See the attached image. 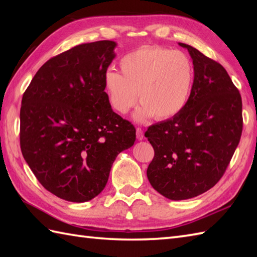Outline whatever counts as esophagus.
<instances>
[{
  "label": "esophagus",
  "mask_w": 257,
  "mask_h": 257,
  "mask_svg": "<svg viewBox=\"0 0 257 257\" xmlns=\"http://www.w3.org/2000/svg\"><path fill=\"white\" fill-rule=\"evenodd\" d=\"M136 136H137L138 140H143L144 139V132L141 128H137L136 129Z\"/></svg>",
  "instance_id": "34e87169"
}]
</instances>
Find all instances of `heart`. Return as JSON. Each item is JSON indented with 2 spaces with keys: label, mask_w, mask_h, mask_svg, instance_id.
Returning a JSON list of instances; mask_svg holds the SVG:
<instances>
[{
  "label": "heart",
  "mask_w": 257,
  "mask_h": 257,
  "mask_svg": "<svg viewBox=\"0 0 257 257\" xmlns=\"http://www.w3.org/2000/svg\"><path fill=\"white\" fill-rule=\"evenodd\" d=\"M121 74L108 69L105 87L109 101L119 113H127L138 98L137 121L178 116L187 106L194 83V67L182 52L162 46H143L120 59ZM139 95H137V92Z\"/></svg>",
  "instance_id": "heart-1"
}]
</instances>
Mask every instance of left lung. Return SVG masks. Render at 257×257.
I'll return each instance as SVG.
<instances>
[{"instance_id":"1","label":"left lung","mask_w":257,"mask_h":257,"mask_svg":"<svg viewBox=\"0 0 257 257\" xmlns=\"http://www.w3.org/2000/svg\"><path fill=\"white\" fill-rule=\"evenodd\" d=\"M179 45L193 62L190 99L178 116L145 134L155 150L147 177L152 188L174 201L194 198L219 182L243 129L242 98L225 68L192 46Z\"/></svg>"}]
</instances>
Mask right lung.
<instances>
[{
	"mask_svg": "<svg viewBox=\"0 0 257 257\" xmlns=\"http://www.w3.org/2000/svg\"><path fill=\"white\" fill-rule=\"evenodd\" d=\"M116 46L86 43L48 59L22 98V155L43 187L63 200L94 199L116 157L135 144L134 124L112 110L105 91Z\"/></svg>",
	"mask_w": 257,
	"mask_h": 257,
	"instance_id": "right-lung-1",
	"label": "right lung"
}]
</instances>
